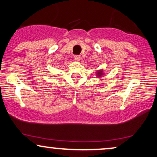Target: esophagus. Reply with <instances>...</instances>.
Instances as JSON below:
<instances>
[{
	"label": "esophagus",
	"mask_w": 157,
	"mask_h": 157,
	"mask_svg": "<svg viewBox=\"0 0 157 157\" xmlns=\"http://www.w3.org/2000/svg\"><path fill=\"white\" fill-rule=\"evenodd\" d=\"M74 58L75 59V60L77 61H79L81 59V56L80 55H75V57H74Z\"/></svg>",
	"instance_id": "obj_1"
}]
</instances>
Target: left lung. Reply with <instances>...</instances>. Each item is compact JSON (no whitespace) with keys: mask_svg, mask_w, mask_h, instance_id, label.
<instances>
[{"mask_svg":"<svg viewBox=\"0 0 157 157\" xmlns=\"http://www.w3.org/2000/svg\"><path fill=\"white\" fill-rule=\"evenodd\" d=\"M102 75H103V71H102V70H100V71H98L97 72V76L98 77H102Z\"/></svg>","mask_w":157,"mask_h":157,"instance_id":"1","label":"left lung"}]
</instances>
